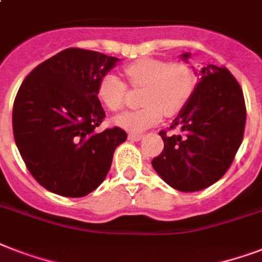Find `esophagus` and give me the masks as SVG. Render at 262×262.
<instances>
[{
    "mask_svg": "<svg viewBox=\"0 0 262 262\" xmlns=\"http://www.w3.org/2000/svg\"><path fill=\"white\" fill-rule=\"evenodd\" d=\"M127 139L132 140V141H139V140L143 139V135H139V133H129Z\"/></svg>",
    "mask_w": 262,
    "mask_h": 262,
    "instance_id": "34e87169",
    "label": "esophagus"
}]
</instances>
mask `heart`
Masks as SVG:
<instances>
[{
    "label": "heart",
    "instance_id": "heart-1",
    "mask_svg": "<svg viewBox=\"0 0 262 262\" xmlns=\"http://www.w3.org/2000/svg\"><path fill=\"white\" fill-rule=\"evenodd\" d=\"M125 76L132 87L143 88L139 110L126 111L114 118L117 126L140 132L166 117L178 114L190 98L194 77L190 68L179 61L141 58L125 67ZM126 85L118 76L107 73L98 84V98L111 111L123 107Z\"/></svg>",
    "mask_w": 262,
    "mask_h": 262
}]
</instances>
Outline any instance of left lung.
<instances>
[{"instance_id": "obj_1", "label": "left lung", "mask_w": 262, "mask_h": 262, "mask_svg": "<svg viewBox=\"0 0 262 262\" xmlns=\"http://www.w3.org/2000/svg\"><path fill=\"white\" fill-rule=\"evenodd\" d=\"M181 57L187 61L190 54ZM199 76L186 106L170 126H178L182 135L159 132L164 149L152 160L160 178L179 191L203 190L217 182L244 139L246 106L235 77L211 63L201 68Z\"/></svg>"}]
</instances>
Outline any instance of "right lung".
Listing matches in <instances>:
<instances>
[{
    "mask_svg": "<svg viewBox=\"0 0 262 262\" xmlns=\"http://www.w3.org/2000/svg\"><path fill=\"white\" fill-rule=\"evenodd\" d=\"M119 59L72 47L35 68L13 103V136L39 185L63 197H84L104 181L126 132L98 133L106 113L98 84Z\"/></svg>",
    "mask_w": 262,
    "mask_h": 262,
    "instance_id": "right-lung-1",
    "label": "right lung"
}]
</instances>
